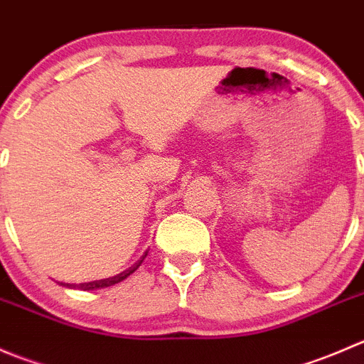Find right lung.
I'll use <instances>...</instances> for the list:
<instances>
[{"mask_svg": "<svg viewBox=\"0 0 364 364\" xmlns=\"http://www.w3.org/2000/svg\"><path fill=\"white\" fill-rule=\"evenodd\" d=\"M146 255H148V252H146L144 255H142L141 259H139L137 262L134 264V266H132V267H128V269H127V271H123V273L116 274V277L105 278V280L86 282V284H79V285H75V284H63V285H67V287H77V289H82V291H95V289H104V287H111V285H114V284H119L121 280H124V278H127V277H130V274L134 273V271L137 269L139 266H141V264H142V260L146 259Z\"/></svg>", "mask_w": 364, "mask_h": 364, "instance_id": "right-lung-1", "label": "right lung"}]
</instances>
